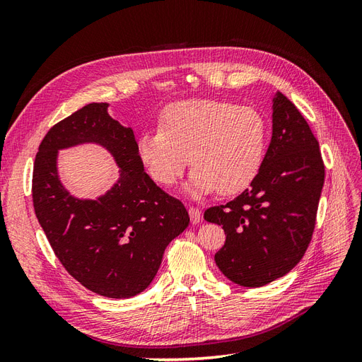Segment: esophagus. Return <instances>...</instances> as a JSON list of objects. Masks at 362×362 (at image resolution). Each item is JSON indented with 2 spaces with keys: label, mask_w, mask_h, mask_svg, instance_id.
Segmentation results:
<instances>
[{
  "label": "esophagus",
  "mask_w": 362,
  "mask_h": 362,
  "mask_svg": "<svg viewBox=\"0 0 362 362\" xmlns=\"http://www.w3.org/2000/svg\"><path fill=\"white\" fill-rule=\"evenodd\" d=\"M189 216H190L192 223H199L201 222V210H199V208L190 206L189 208Z\"/></svg>",
  "instance_id": "1"
}]
</instances>
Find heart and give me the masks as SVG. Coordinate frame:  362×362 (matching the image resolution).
I'll return each instance as SVG.
<instances>
[{
  "label": "heart",
  "instance_id": "1",
  "mask_svg": "<svg viewBox=\"0 0 362 362\" xmlns=\"http://www.w3.org/2000/svg\"><path fill=\"white\" fill-rule=\"evenodd\" d=\"M267 149V122L254 107L211 98H192L163 112L160 129L137 140V154L151 178L161 185L177 182L192 163L184 185L192 198L218 189L222 194L245 190L257 178Z\"/></svg>",
  "mask_w": 362,
  "mask_h": 362
}]
</instances>
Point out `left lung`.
<instances>
[{"label":"left lung","instance_id":"8db88e82","mask_svg":"<svg viewBox=\"0 0 362 362\" xmlns=\"http://www.w3.org/2000/svg\"><path fill=\"white\" fill-rule=\"evenodd\" d=\"M325 182L319 141L286 95L272 98V139L250 187L226 205L208 208L223 226L214 261L242 287H262L298 264L311 242Z\"/></svg>","mask_w":362,"mask_h":362}]
</instances>
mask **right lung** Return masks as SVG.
<instances>
[{
	"mask_svg": "<svg viewBox=\"0 0 362 362\" xmlns=\"http://www.w3.org/2000/svg\"><path fill=\"white\" fill-rule=\"evenodd\" d=\"M107 103L87 104L43 137L33 170L36 217L63 267L104 298L128 299L149 287L164 249L189 226L181 201L145 172L131 127L108 115ZM81 144L104 147L119 178L96 199H78L58 175V152Z\"/></svg>",
	"mask_w": 362,
	"mask_h": 362,
	"instance_id": "obj_1",
	"label": "right lung"
}]
</instances>
